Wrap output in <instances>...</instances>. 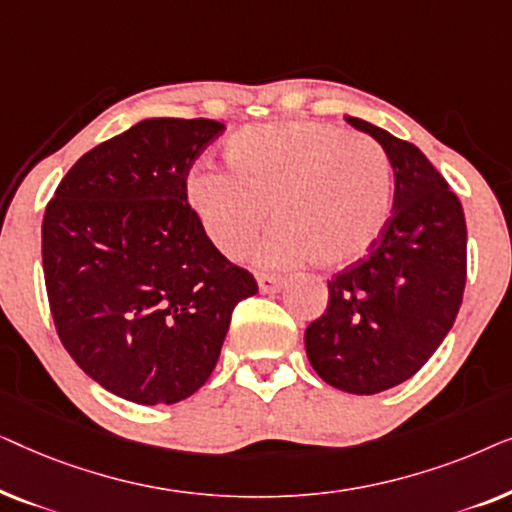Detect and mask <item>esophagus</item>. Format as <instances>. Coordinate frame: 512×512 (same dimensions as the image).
<instances>
[{
	"label": "esophagus",
	"mask_w": 512,
	"mask_h": 512,
	"mask_svg": "<svg viewBox=\"0 0 512 512\" xmlns=\"http://www.w3.org/2000/svg\"><path fill=\"white\" fill-rule=\"evenodd\" d=\"M258 286H261L263 293H277L284 286V277L265 275V272H261V275H258Z\"/></svg>",
	"instance_id": "esophagus-1"
}]
</instances>
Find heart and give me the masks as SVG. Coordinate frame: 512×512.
<instances>
[{"label":"heart","instance_id":"heart-1","mask_svg":"<svg viewBox=\"0 0 512 512\" xmlns=\"http://www.w3.org/2000/svg\"><path fill=\"white\" fill-rule=\"evenodd\" d=\"M228 174L202 167L188 202L221 254L240 258L272 219L282 226L263 261L312 258L342 268L380 240L391 209L387 158L352 132L310 121L247 128L226 146Z\"/></svg>","mask_w":512,"mask_h":512}]
</instances>
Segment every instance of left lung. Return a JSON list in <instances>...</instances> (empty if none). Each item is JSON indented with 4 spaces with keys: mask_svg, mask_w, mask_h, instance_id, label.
Returning <instances> with one entry per match:
<instances>
[{
    "mask_svg": "<svg viewBox=\"0 0 512 512\" xmlns=\"http://www.w3.org/2000/svg\"><path fill=\"white\" fill-rule=\"evenodd\" d=\"M347 123L389 156L394 207L375 247L328 282V305L305 328V349L321 380L370 396L415 375L450 333L466 286V219L415 144L361 118Z\"/></svg>",
    "mask_w": 512,
    "mask_h": 512,
    "instance_id": "8db88e82",
    "label": "left lung"
}]
</instances>
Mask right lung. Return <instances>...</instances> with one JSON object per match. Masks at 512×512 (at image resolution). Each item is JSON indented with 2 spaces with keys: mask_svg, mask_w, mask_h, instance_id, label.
Returning a JSON list of instances; mask_svg holds the SVG:
<instances>
[{
  "mask_svg": "<svg viewBox=\"0 0 512 512\" xmlns=\"http://www.w3.org/2000/svg\"><path fill=\"white\" fill-rule=\"evenodd\" d=\"M226 125L146 118L76 160L41 223L55 331L111 394L184 401L209 380L230 317L258 284L188 205L186 179Z\"/></svg>",
  "mask_w": 512,
  "mask_h": 512,
  "instance_id": "1",
  "label": "right lung"
}]
</instances>
